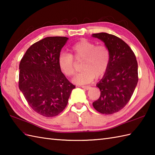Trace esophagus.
Wrapping results in <instances>:
<instances>
[{
  "mask_svg": "<svg viewBox=\"0 0 155 155\" xmlns=\"http://www.w3.org/2000/svg\"><path fill=\"white\" fill-rule=\"evenodd\" d=\"M82 88H84V89H86V90H89L90 88H91V87H89V86H82L81 87Z\"/></svg>",
  "mask_w": 155,
  "mask_h": 155,
  "instance_id": "esophagus-1",
  "label": "esophagus"
}]
</instances>
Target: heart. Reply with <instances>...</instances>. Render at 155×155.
<instances>
[{"mask_svg":"<svg viewBox=\"0 0 155 155\" xmlns=\"http://www.w3.org/2000/svg\"><path fill=\"white\" fill-rule=\"evenodd\" d=\"M71 54L61 53L58 63L63 73L72 77L76 72L75 61L72 55L78 61L83 60V71L76 75L72 82L77 84L91 83L95 78L105 74L108 70L110 61V54L105 45H97L94 42L82 39L72 46Z\"/></svg>","mask_w":155,"mask_h":155,"instance_id":"b5f03b06","label":"heart"}]
</instances>
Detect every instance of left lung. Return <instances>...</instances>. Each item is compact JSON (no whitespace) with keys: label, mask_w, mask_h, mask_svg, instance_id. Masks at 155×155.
Here are the masks:
<instances>
[{"label":"left lung","mask_w":155,"mask_h":155,"mask_svg":"<svg viewBox=\"0 0 155 155\" xmlns=\"http://www.w3.org/2000/svg\"><path fill=\"white\" fill-rule=\"evenodd\" d=\"M92 36L104 42L110 54L108 70L97 84L100 97L93 105L99 113L111 114L126 106L135 89L139 80L137 58L129 46L116 36L106 32Z\"/></svg>","instance_id":"left-lung-1"}]
</instances>
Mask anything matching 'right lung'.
<instances>
[{
    "mask_svg": "<svg viewBox=\"0 0 155 155\" xmlns=\"http://www.w3.org/2000/svg\"><path fill=\"white\" fill-rule=\"evenodd\" d=\"M65 37H49L29 47L19 64L18 87L36 113L55 117L67 107L74 85L62 73L58 63Z\"/></svg>",
    "mask_w": 155,
    "mask_h": 155,
    "instance_id": "add662e5",
    "label": "right lung"
}]
</instances>
